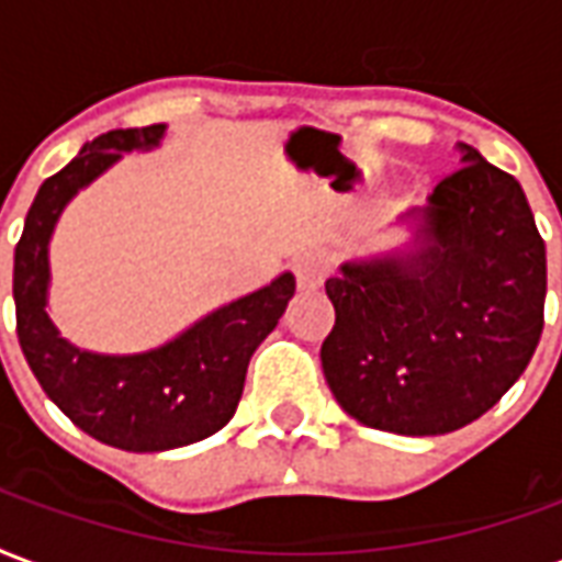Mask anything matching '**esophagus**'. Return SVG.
I'll use <instances>...</instances> for the list:
<instances>
[{"label":"esophagus","mask_w":562,"mask_h":562,"mask_svg":"<svg viewBox=\"0 0 562 562\" xmlns=\"http://www.w3.org/2000/svg\"><path fill=\"white\" fill-rule=\"evenodd\" d=\"M294 277H297V285L303 292H313L327 277V259L322 252H303L294 259Z\"/></svg>","instance_id":"obj_1"}]
</instances>
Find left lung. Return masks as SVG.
<instances>
[{
    "label": "left lung",
    "mask_w": 562,
    "mask_h": 562,
    "mask_svg": "<svg viewBox=\"0 0 562 562\" xmlns=\"http://www.w3.org/2000/svg\"><path fill=\"white\" fill-rule=\"evenodd\" d=\"M423 207L419 252L348 261L324 282L322 369L369 429L447 435L494 408L546 324V240L525 190L464 145Z\"/></svg>",
    "instance_id": "obj_1"
}]
</instances>
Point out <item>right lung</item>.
<instances>
[{
	"instance_id": "1",
	"label": "right lung",
	"mask_w": 562,
	"mask_h": 562,
	"mask_svg": "<svg viewBox=\"0 0 562 562\" xmlns=\"http://www.w3.org/2000/svg\"><path fill=\"white\" fill-rule=\"evenodd\" d=\"M160 136L164 124H148L91 139L41 184L14 249L16 339L29 369L74 426L127 452L176 450L223 429L238 408L249 357L294 297V277L282 273L148 355H89L56 334L44 303L47 244L61 207L122 151L151 148Z\"/></svg>"
}]
</instances>
